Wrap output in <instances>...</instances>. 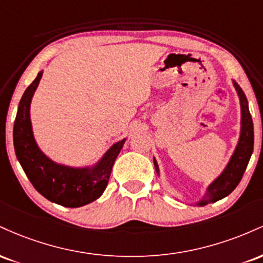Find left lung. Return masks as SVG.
<instances>
[{"label": "left lung", "instance_id": "obj_1", "mask_svg": "<svg viewBox=\"0 0 263 263\" xmlns=\"http://www.w3.org/2000/svg\"><path fill=\"white\" fill-rule=\"evenodd\" d=\"M232 85H234L235 90H236L238 100H240V137H238L234 153L231 155L228 164H226V167L224 168V171H222L221 173L208 185L204 197L190 205L204 206V205L215 203V201L220 200V199L228 197L232 190L238 185L241 178H242L243 173H245L250 158H251L253 151V123L249 110V102H247L245 92L242 91V89H241L236 81L232 80ZM153 163H155L157 174L161 176L158 163H157L156 158H153Z\"/></svg>", "mask_w": 263, "mask_h": 263}]
</instances>
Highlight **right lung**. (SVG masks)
<instances>
[{"mask_svg":"<svg viewBox=\"0 0 263 263\" xmlns=\"http://www.w3.org/2000/svg\"><path fill=\"white\" fill-rule=\"evenodd\" d=\"M41 70L26 89L18 105L13 126V144L18 162L35 190L49 201L66 208H79L100 198L106 189L114 163L126 138L116 142L95 163L71 167L54 162L39 148L31 121V102L42 79Z\"/></svg>","mask_w":263,"mask_h":263,"instance_id":"obj_1","label":"right lung"}]
</instances>
